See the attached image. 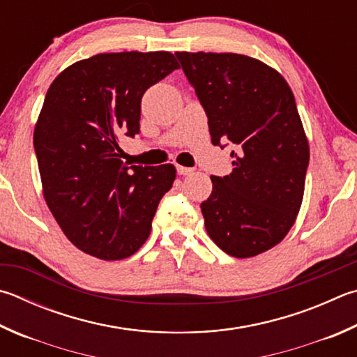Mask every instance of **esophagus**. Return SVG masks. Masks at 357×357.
<instances>
[{"label":"esophagus","mask_w":357,"mask_h":357,"mask_svg":"<svg viewBox=\"0 0 357 357\" xmlns=\"http://www.w3.org/2000/svg\"><path fill=\"white\" fill-rule=\"evenodd\" d=\"M176 172H178V174H183V176H185V174L193 173V168L183 167V165H176Z\"/></svg>","instance_id":"34e87169"}]
</instances>
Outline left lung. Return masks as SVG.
Wrapping results in <instances>:
<instances>
[{"label": "left lung", "mask_w": 357, "mask_h": 357, "mask_svg": "<svg viewBox=\"0 0 357 357\" xmlns=\"http://www.w3.org/2000/svg\"><path fill=\"white\" fill-rule=\"evenodd\" d=\"M207 115L211 140H229L232 173L211 176L206 231L226 255L252 257L287 236L300 212L309 144L286 79L236 53H174Z\"/></svg>", "instance_id": "left-lung-1"}]
</instances>
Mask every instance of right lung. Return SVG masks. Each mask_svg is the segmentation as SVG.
I'll return each mask as SVG.
<instances>
[{"instance_id": "right-lung-1", "label": "right lung", "mask_w": 357, "mask_h": 357, "mask_svg": "<svg viewBox=\"0 0 357 357\" xmlns=\"http://www.w3.org/2000/svg\"><path fill=\"white\" fill-rule=\"evenodd\" d=\"M179 68L167 51L102 53L51 84L34 129L43 197L76 248L105 261L134 255L150 236L176 168L129 165L121 135L140 132L142 96Z\"/></svg>"}]
</instances>
